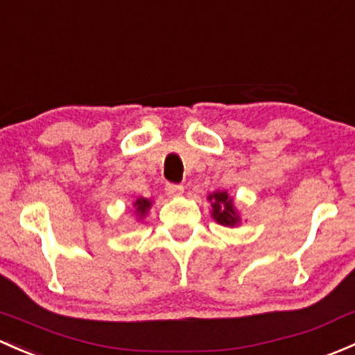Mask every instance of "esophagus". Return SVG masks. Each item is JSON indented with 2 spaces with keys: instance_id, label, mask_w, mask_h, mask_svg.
Here are the masks:
<instances>
[{
  "instance_id": "34e87169",
  "label": "esophagus",
  "mask_w": 355,
  "mask_h": 355,
  "mask_svg": "<svg viewBox=\"0 0 355 355\" xmlns=\"http://www.w3.org/2000/svg\"><path fill=\"white\" fill-rule=\"evenodd\" d=\"M165 192L168 197H178L184 193V185H178V184H166L165 185Z\"/></svg>"
}]
</instances>
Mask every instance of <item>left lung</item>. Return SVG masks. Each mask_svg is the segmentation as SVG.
<instances>
[{
	"mask_svg": "<svg viewBox=\"0 0 355 355\" xmlns=\"http://www.w3.org/2000/svg\"><path fill=\"white\" fill-rule=\"evenodd\" d=\"M212 206V218L223 226H234L238 225L240 218H238L236 211H234L233 199L227 197L226 192H216L209 196Z\"/></svg>",
	"mask_w": 355,
	"mask_h": 355,
	"instance_id": "obj_1",
	"label": "left lung"
}]
</instances>
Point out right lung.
I'll return each instance as SVG.
<instances>
[{"mask_svg":"<svg viewBox=\"0 0 355 355\" xmlns=\"http://www.w3.org/2000/svg\"><path fill=\"white\" fill-rule=\"evenodd\" d=\"M134 207H136V212L139 214V218H143V216L148 212V209L151 207V202H149L148 199H143V197H141V199L136 200Z\"/></svg>","mask_w":355,"mask_h":355,"instance_id":"obj_1","label":"right lung"}]
</instances>
